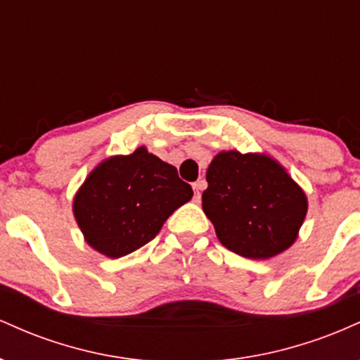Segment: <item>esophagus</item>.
<instances>
[{
  "label": "esophagus",
  "instance_id": "obj_1",
  "mask_svg": "<svg viewBox=\"0 0 360 360\" xmlns=\"http://www.w3.org/2000/svg\"><path fill=\"white\" fill-rule=\"evenodd\" d=\"M193 189H194V200L200 201L201 198V191L205 189V181H198V183L193 184Z\"/></svg>",
  "mask_w": 360,
  "mask_h": 360
}]
</instances>
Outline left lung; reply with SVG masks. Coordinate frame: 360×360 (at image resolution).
I'll return each instance as SVG.
<instances>
[{"label": "left lung", "mask_w": 360, "mask_h": 360, "mask_svg": "<svg viewBox=\"0 0 360 360\" xmlns=\"http://www.w3.org/2000/svg\"><path fill=\"white\" fill-rule=\"evenodd\" d=\"M203 212L218 240L247 259H269L295 243L307 194L278 160L237 150L214 155L206 171Z\"/></svg>", "instance_id": "obj_1"}]
</instances>
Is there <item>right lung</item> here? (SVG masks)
Masks as SVG:
<instances>
[{
    "label": "right lung",
    "instance_id": "right-lung-1",
    "mask_svg": "<svg viewBox=\"0 0 360 360\" xmlns=\"http://www.w3.org/2000/svg\"><path fill=\"white\" fill-rule=\"evenodd\" d=\"M191 198V186L174 166L139 147L98 164L74 196L72 212L84 240L118 259L150 242Z\"/></svg>",
    "mask_w": 360,
    "mask_h": 360
}]
</instances>
